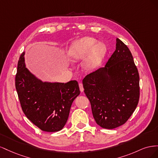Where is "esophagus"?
I'll return each instance as SVG.
<instances>
[{"label": "esophagus", "mask_w": 158, "mask_h": 158, "mask_svg": "<svg viewBox=\"0 0 158 158\" xmlns=\"http://www.w3.org/2000/svg\"><path fill=\"white\" fill-rule=\"evenodd\" d=\"M79 88H80V92H84V87H83L82 84H81V83L79 84Z\"/></svg>", "instance_id": "34e87169"}]
</instances>
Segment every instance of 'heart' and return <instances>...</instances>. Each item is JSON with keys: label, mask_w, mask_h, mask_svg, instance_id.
Returning a JSON list of instances; mask_svg holds the SVG:
<instances>
[{"label": "heart", "mask_w": 158, "mask_h": 158, "mask_svg": "<svg viewBox=\"0 0 158 158\" xmlns=\"http://www.w3.org/2000/svg\"><path fill=\"white\" fill-rule=\"evenodd\" d=\"M106 52V46L102 42H97L93 37H85L74 41L70 47L68 55L72 59L84 60V67L88 70L98 68Z\"/></svg>", "instance_id": "b5f03b06"}]
</instances>
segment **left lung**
<instances>
[{"label": "left lung", "mask_w": 158, "mask_h": 158, "mask_svg": "<svg viewBox=\"0 0 158 158\" xmlns=\"http://www.w3.org/2000/svg\"><path fill=\"white\" fill-rule=\"evenodd\" d=\"M82 82L93 117L102 128L123 125L137 107L139 74L130 50L118 38L106 66L88 74Z\"/></svg>", "instance_id": "left-lung-1"}]
</instances>
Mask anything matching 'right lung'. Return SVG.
<instances>
[{"label":"right lung","mask_w":158,"mask_h":158,"mask_svg":"<svg viewBox=\"0 0 158 158\" xmlns=\"http://www.w3.org/2000/svg\"><path fill=\"white\" fill-rule=\"evenodd\" d=\"M25 52L18 60L16 89L25 115L45 132L63 129L68 120L72 103L80 92L78 82H43L26 67Z\"/></svg>","instance_id":"right-lung-1"}]
</instances>
